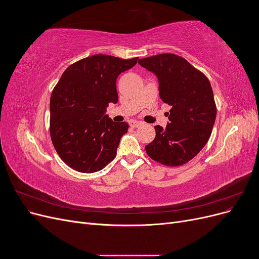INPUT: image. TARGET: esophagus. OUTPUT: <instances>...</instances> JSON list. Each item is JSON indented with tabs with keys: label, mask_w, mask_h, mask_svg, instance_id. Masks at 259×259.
I'll return each instance as SVG.
<instances>
[{
	"label": "esophagus",
	"mask_w": 259,
	"mask_h": 259,
	"mask_svg": "<svg viewBox=\"0 0 259 259\" xmlns=\"http://www.w3.org/2000/svg\"><path fill=\"white\" fill-rule=\"evenodd\" d=\"M130 125H131V127H139L140 125H142V122L137 121V120H132V121H130Z\"/></svg>",
	"instance_id": "obj_1"
}]
</instances>
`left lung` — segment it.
Returning a JSON list of instances; mask_svg holds the SVG:
<instances>
[{"mask_svg": "<svg viewBox=\"0 0 259 259\" xmlns=\"http://www.w3.org/2000/svg\"><path fill=\"white\" fill-rule=\"evenodd\" d=\"M159 82V95L171 108L166 127L154 126L155 138L146 146L150 158L166 166H179L193 159L207 143L216 105L207 77L175 54L138 60Z\"/></svg>", "mask_w": 259, "mask_h": 259, "instance_id": "1", "label": "left lung"}]
</instances>
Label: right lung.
I'll use <instances>...</instances> for the list:
<instances>
[{"label": "right lung", "mask_w": 259, "mask_h": 259, "mask_svg": "<svg viewBox=\"0 0 259 259\" xmlns=\"http://www.w3.org/2000/svg\"><path fill=\"white\" fill-rule=\"evenodd\" d=\"M137 59L98 54L76 61L62 73L51 96L50 130L53 145L68 166L95 173L115 158L128 124L113 122L106 114L107 107L119 100L117 76Z\"/></svg>", "instance_id": "obj_1"}]
</instances>
